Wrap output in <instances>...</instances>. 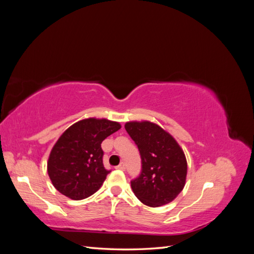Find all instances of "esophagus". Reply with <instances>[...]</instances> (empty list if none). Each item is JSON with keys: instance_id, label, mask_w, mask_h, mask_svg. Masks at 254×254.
<instances>
[{"instance_id": "obj_1", "label": "esophagus", "mask_w": 254, "mask_h": 254, "mask_svg": "<svg viewBox=\"0 0 254 254\" xmlns=\"http://www.w3.org/2000/svg\"><path fill=\"white\" fill-rule=\"evenodd\" d=\"M125 168H126V164L124 162L120 163V165L117 166V170H121V171H125Z\"/></svg>"}]
</instances>
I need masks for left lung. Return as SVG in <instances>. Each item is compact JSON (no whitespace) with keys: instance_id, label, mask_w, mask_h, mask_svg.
Instances as JSON below:
<instances>
[{"instance_id":"8db88e82","label":"left lung","mask_w":254,"mask_h":254,"mask_svg":"<svg viewBox=\"0 0 254 254\" xmlns=\"http://www.w3.org/2000/svg\"><path fill=\"white\" fill-rule=\"evenodd\" d=\"M125 129L139 148L142 162L140 175L131 180L134 195L149 206L170 203L186 184L188 164L183 150L153 123L129 122Z\"/></svg>"}]
</instances>
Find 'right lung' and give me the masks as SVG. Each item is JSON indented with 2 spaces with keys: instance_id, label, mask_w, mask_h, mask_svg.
<instances>
[{
  "instance_id": "1",
  "label": "right lung",
  "mask_w": 254,
  "mask_h": 254,
  "mask_svg": "<svg viewBox=\"0 0 254 254\" xmlns=\"http://www.w3.org/2000/svg\"><path fill=\"white\" fill-rule=\"evenodd\" d=\"M121 128L117 122L87 119L68 127L54 145L48 173L61 194L81 200L102 187L107 175L102 142Z\"/></svg>"
}]
</instances>
